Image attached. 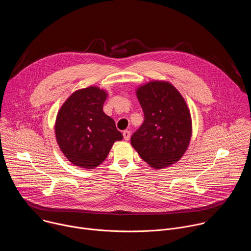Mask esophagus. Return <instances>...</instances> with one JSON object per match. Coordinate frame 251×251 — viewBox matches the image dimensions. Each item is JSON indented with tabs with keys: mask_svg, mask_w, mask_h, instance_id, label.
Wrapping results in <instances>:
<instances>
[{
	"mask_svg": "<svg viewBox=\"0 0 251 251\" xmlns=\"http://www.w3.org/2000/svg\"><path fill=\"white\" fill-rule=\"evenodd\" d=\"M130 136H131V132L129 130H125L123 132V137H124V140L128 141L130 139Z\"/></svg>",
	"mask_w": 251,
	"mask_h": 251,
	"instance_id": "obj_1",
	"label": "esophagus"
}]
</instances>
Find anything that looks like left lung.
Returning a JSON list of instances; mask_svg holds the SVG:
<instances>
[{
	"mask_svg": "<svg viewBox=\"0 0 251 251\" xmlns=\"http://www.w3.org/2000/svg\"><path fill=\"white\" fill-rule=\"evenodd\" d=\"M136 96L145 120L132 135L131 145L151 168L160 170L180 161L192 138V117L186 100L169 81L140 85Z\"/></svg>",
	"mask_w": 251,
	"mask_h": 251,
	"instance_id": "left-lung-1",
	"label": "left lung"
}]
</instances>
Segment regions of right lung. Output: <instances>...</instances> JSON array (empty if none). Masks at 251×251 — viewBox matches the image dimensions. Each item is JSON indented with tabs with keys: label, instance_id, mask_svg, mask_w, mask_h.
Segmentation results:
<instances>
[{
	"label": "right lung",
	"instance_id": "add662e5",
	"mask_svg": "<svg viewBox=\"0 0 251 251\" xmlns=\"http://www.w3.org/2000/svg\"><path fill=\"white\" fill-rule=\"evenodd\" d=\"M107 91L97 86L78 89L57 112L54 133L64 157L83 169L98 167L123 135L114 120L103 112Z\"/></svg>",
	"mask_w": 251,
	"mask_h": 251
}]
</instances>
